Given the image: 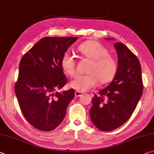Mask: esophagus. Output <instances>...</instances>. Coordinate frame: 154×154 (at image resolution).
Segmentation results:
<instances>
[{
  "label": "esophagus",
  "instance_id": "1",
  "mask_svg": "<svg viewBox=\"0 0 154 154\" xmlns=\"http://www.w3.org/2000/svg\"><path fill=\"white\" fill-rule=\"evenodd\" d=\"M75 94L76 97H82V95L83 94V92L81 91H78V90H76V91L75 92Z\"/></svg>",
  "mask_w": 154,
  "mask_h": 154
}]
</instances>
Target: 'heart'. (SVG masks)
<instances>
[{"label": "heart", "instance_id": "b5f03b06", "mask_svg": "<svg viewBox=\"0 0 154 154\" xmlns=\"http://www.w3.org/2000/svg\"><path fill=\"white\" fill-rule=\"evenodd\" d=\"M82 57L90 60L86 75H79L70 82V86L78 91H86L96 85L112 82L118 70V62L109 54L106 46L96 40H88L77 47ZM61 66L68 75L73 77L76 74V62L68 53L63 54Z\"/></svg>", "mask_w": 154, "mask_h": 154}]
</instances>
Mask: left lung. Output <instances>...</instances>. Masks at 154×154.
Instances as JSON below:
<instances>
[{"instance_id":"obj_1","label":"left lung","mask_w":154,"mask_h":154,"mask_svg":"<svg viewBox=\"0 0 154 154\" xmlns=\"http://www.w3.org/2000/svg\"><path fill=\"white\" fill-rule=\"evenodd\" d=\"M114 46L119 58L116 75L108 87L94 94L90 109L92 122L104 131L115 130L130 118L143 90L138 57L123 43L116 42Z\"/></svg>"}]
</instances>
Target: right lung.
<instances>
[{"mask_svg":"<svg viewBox=\"0 0 154 154\" xmlns=\"http://www.w3.org/2000/svg\"><path fill=\"white\" fill-rule=\"evenodd\" d=\"M77 38H44L21 58L14 91L24 118L39 130L49 131L57 128L74 98L73 88L62 92L56 90L68 81L61 58Z\"/></svg>","mask_w":154,"mask_h":154,"instance_id":"add662e5","label":"right lung"}]
</instances>
